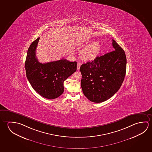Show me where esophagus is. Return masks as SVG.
Returning a JSON list of instances; mask_svg holds the SVG:
<instances>
[{"mask_svg":"<svg viewBox=\"0 0 152 152\" xmlns=\"http://www.w3.org/2000/svg\"><path fill=\"white\" fill-rule=\"evenodd\" d=\"M80 66H81V64H80V62H78V63H77V70H80Z\"/></svg>","mask_w":152,"mask_h":152,"instance_id":"obj_1","label":"esophagus"}]
</instances>
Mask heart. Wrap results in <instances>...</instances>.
<instances>
[{
	"label": "heart",
	"instance_id": "b5f03b06",
	"mask_svg": "<svg viewBox=\"0 0 152 152\" xmlns=\"http://www.w3.org/2000/svg\"><path fill=\"white\" fill-rule=\"evenodd\" d=\"M101 49V45L99 41L91 43L81 50L80 56L83 59L86 60H94L97 57Z\"/></svg>",
	"mask_w": 152,
	"mask_h": 152
}]
</instances>
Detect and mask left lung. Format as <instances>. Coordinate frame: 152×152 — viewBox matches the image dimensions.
<instances>
[{
  "mask_svg": "<svg viewBox=\"0 0 152 152\" xmlns=\"http://www.w3.org/2000/svg\"><path fill=\"white\" fill-rule=\"evenodd\" d=\"M113 51L97 57L80 67L81 87L85 96L95 103L112 97L124 82L127 59L124 50L112 39Z\"/></svg>",
  "mask_w": 152,
  "mask_h": 152,
  "instance_id": "left-lung-1",
  "label": "left lung"
}]
</instances>
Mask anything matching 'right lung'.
<instances>
[{"label": "right lung", "mask_w": 152, "mask_h": 152, "mask_svg": "<svg viewBox=\"0 0 152 152\" xmlns=\"http://www.w3.org/2000/svg\"><path fill=\"white\" fill-rule=\"evenodd\" d=\"M39 39L38 37L28 48L25 63L26 75L38 94L54 99L63 93L64 82L76 71L77 63L65 59L45 64L39 62L35 51Z\"/></svg>", "instance_id": "1"}]
</instances>
